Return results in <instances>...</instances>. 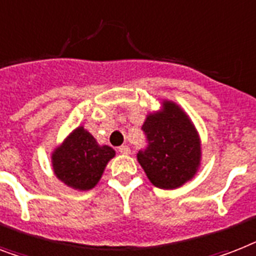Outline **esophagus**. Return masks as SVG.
I'll return each instance as SVG.
<instances>
[{
  "mask_svg": "<svg viewBox=\"0 0 256 256\" xmlns=\"http://www.w3.org/2000/svg\"><path fill=\"white\" fill-rule=\"evenodd\" d=\"M118 151H120L121 154H124V155H128V154H130V147L124 144V146L120 147V148H118Z\"/></svg>",
  "mask_w": 256,
  "mask_h": 256,
  "instance_id": "1",
  "label": "esophagus"
}]
</instances>
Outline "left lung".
<instances>
[{
    "label": "left lung",
    "instance_id": "8db88e82",
    "mask_svg": "<svg viewBox=\"0 0 256 256\" xmlns=\"http://www.w3.org/2000/svg\"><path fill=\"white\" fill-rule=\"evenodd\" d=\"M147 147L136 155L154 186L176 189L197 174L201 162V142L186 112L172 101L150 113L142 126Z\"/></svg>",
    "mask_w": 256,
    "mask_h": 256
}]
</instances>
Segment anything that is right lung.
<instances>
[{
    "label": "right lung",
    "instance_id": "add662e5",
    "mask_svg": "<svg viewBox=\"0 0 256 256\" xmlns=\"http://www.w3.org/2000/svg\"><path fill=\"white\" fill-rule=\"evenodd\" d=\"M116 151L100 146L92 134L78 126L54 150L51 162L56 178L78 190L94 188Z\"/></svg>",
    "mask_w": 256,
    "mask_h": 256
}]
</instances>
